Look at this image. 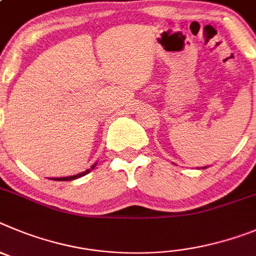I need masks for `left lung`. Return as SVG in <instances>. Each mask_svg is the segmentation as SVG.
I'll use <instances>...</instances> for the list:
<instances>
[{
	"instance_id": "1",
	"label": "left lung",
	"mask_w": 256,
	"mask_h": 256,
	"mask_svg": "<svg viewBox=\"0 0 256 256\" xmlns=\"http://www.w3.org/2000/svg\"><path fill=\"white\" fill-rule=\"evenodd\" d=\"M204 168H206V167H204Z\"/></svg>"
}]
</instances>
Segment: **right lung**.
I'll return each mask as SVG.
<instances>
[{"label": "right lung", "instance_id": "1", "mask_svg": "<svg viewBox=\"0 0 256 256\" xmlns=\"http://www.w3.org/2000/svg\"><path fill=\"white\" fill-rule=\"evenodd\" d=\"M94 167H96V164L92 166V168H89V170H86V171L82 172V174H74V176H68V177H54V178H50V180H54V181H71V180H75V178H79V177H82V176H85V174H89V172H90Z\"/></svg>", "mask_w": 256, "mask_h": 256}]
</instances>
